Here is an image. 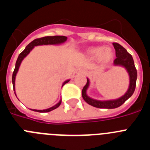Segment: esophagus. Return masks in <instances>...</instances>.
<instances>
[{
	"mask_svg": "<svg viewBox=\"0 0 150 150\" xmlns=\"http://www.w3.org/2000/svg\"><path fill=\"white\" fill-rule=\"evenodd\" d=\"M84 70H83V68H78L77 70H76V73L77 74H84Z\"/></svg>",
	"mask_w": 150,
	"mask_h": 150,
	"instance_id": "obj_1",
	"label": "esophagus"
}]
</instances>
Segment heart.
Instances as JSON below:
<instances>
[{
    "instance_id": "1",
    "label": "heart",
    "mask_w": 150,
    "mask_h": 150,
    "mask_svg": "<svg viewBox=\"0 0 150 150\" xmlns=\"http://www.w3.org/2000/svg\"><path fill=\"white\" fill-rule=\"evenodd\" d=\"M86 55L90 59H95L100 63H108L114 56V52L110 46H92L86 50Z\"/></svg>"
}]
</instances>
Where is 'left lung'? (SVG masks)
<instances>
[{
  "instance_id": "1",
  "label": "left lung",
  "mask_w": 150,
  "mask_h": 150,
  "mask_svg": "<svg viewBox=\"0 0 150 150\" xmlns=\"http://www.w3.org/2000/svg\"><path fill=\"white\" fill-rule=\"evenodd\" d=\"M114 49L116 50V59L113 62V65L116 67H122L125 69L128 74L129 77V85L126 92L116 99H111V100H97L89 97L87 94V90L90 86V80L87 78L86 85L83 87L82 91V96L87 104L92 107L97 108H104V109H114L120 107L129 98L133 95L134 91L136 87V81H137V70L135 68L134 62L132 55L128 53L127 50L119 43H112Z\"/></svg>"
}]
</instances>
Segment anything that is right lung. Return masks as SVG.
I'll use <instances>...</instances> for the list:
<instances>
[{"mask_svg":"<svg viewBox=\"0 0 150 150\" xmlns=\"http://www.w3.org/2000/svg\"><path fill=\"white\" fill-rule=\"evenodd\" d=\"M67 38L65 36H52V37H43V38H38V39H35L30 42L28 45L25 47V49L23 50V51L19 54L18 59H17L16 62V67L14 69V71H13V77H12V82H13V90L15 91V95L16 96V87H15V83H16V74L18 71V69L20 67L21 64H22V61L24 60V59L30 53L31 50L35 47V46H43V45H61L62 43H65L67 41ZM71 79H66L65 81L63 82L62 83V87H63V86L64 84H66L67 83H68ZM17 97V96H16ZM61 103H62V99L59 100V101L56 104H55L52 107H50V108H47V109L45 110H35V109H30L33 111H36V112H50V111L56 109L60 106Z\"/></svg>","mask_w":150,"mask_h":150,"instance_id":"right-lung-1","label":"right lung"}]
</instances>
